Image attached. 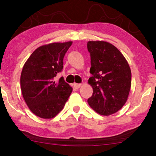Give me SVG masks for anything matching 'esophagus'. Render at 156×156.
<instances>
[{"label":"esophagus","instance_id":"obj_1","mask_svg":"<svg viewBox=\"0 0 156 156\" xmlns=\"http://www.w3.org/2000/svg\"><path fill=\"white\" fill-rule=\"evenodd\" d=\"M73 86H74V88L79 89L81 86H82V84H76V83H74V84H73Z\"/></svg>","mask_w":156,"mask_h":156}]
</instances>
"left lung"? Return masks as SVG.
<instances>
[{
    "label": "left lung",
    "mask_w": 156,
    "mask_h": 156,
    "mask_svg": "<svg viewBox=\"0 0 156 156\" xmlns=\"http://www.w3.org/2000/svg\"><path fill=\"white\" fill-rule=\"evenodd\" d=\"M91 56L88 83L93 94L89 105L103 116L121 109L127 101L131 86V72L124 56L114 45L105 41H89Z\"/></svg>",
    "instance_id": "8db88e82"
}]
</instances>
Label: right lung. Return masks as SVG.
<instances>
[{"label": "right lung", "mask_w": 156, "mask_h": 156, "mask_svg": "<svg viewBox=\"0 0 156 156\" xmlns=\"http://www.w3.org/2000/svg\"><path fill=\"white\" fill-rule=\"evenodd\" d=\"M72 42H53L36 49L25 62L20 76L23 97L30 110L42 119H52L62 110L72 88L63 77V59Z\"/></svg>", "instance_id": "obj_1"}]
</instances>
